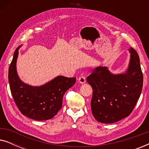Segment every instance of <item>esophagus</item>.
Masks as SVG:
<instances>
[{
  "label": "esophagus",
  "instance_id": "esophagus-1",
  "mask_svg": "<svg viewBox=\"0 0 149 149\" xmlns=\"http://www.w3.org/2000/svg\"><path fill=\"white\" fill-rule=\"evenodd\" d=\"M78 81L79 83H81V84H84V83L86 82V80H85V78L84 77H81L78 79Z\"/></svg>",
  "mask_w": 149,
  "mask_h": 149
}]
</instances>
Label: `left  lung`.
Masks as SVG:
<instances>
[{
	"mask_svg": "<svg viewBox=\"0 0 149 149\" xmlns=\"http://www.w3.org/2000/svg\"><path fill=\"white\" fill-rule=\"evenodd\" d=\"M130 62L125 72L114 74L107 67L97 66L87 77L93 89L91 109L93 117L103 123H113L127 117L141 94L143 75L139 56L129 50Z\"/></svg>",
	"mask_w": 149,
	"mask_h": 149,
	"instance_id": "left-lung-1",
	"label": "left lung"
}]
</instances>
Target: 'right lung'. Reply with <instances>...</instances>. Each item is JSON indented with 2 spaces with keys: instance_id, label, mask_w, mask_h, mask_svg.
<instances>
[{
  "instance_id": "1",
  "label": "right lung",
  "mask_w": 149,
  "mask_h": 149,
  "mask_svg": "<svg viewBox=\"0 0 149 149\" xmlns=\"http://www.w3.org/2000/svg\"><path fill=\"white\" fill-rule=\"evenodd\" d=\"M16 49L9 68V82L11 94L20 112L36 121L52 119L62 108L65 92L76 83L75 78L57 76L40 86L23 82L17 72L19 49Z\"/></svg>"
}]
</instances>
